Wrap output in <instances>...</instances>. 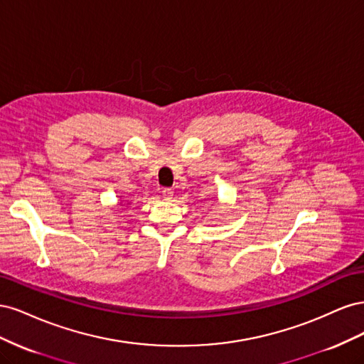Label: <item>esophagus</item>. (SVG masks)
Masks as SVG:
<instances>
[{
	"label": "esophagus",
	"mask_w": 364,
	"mask_h": 364,
	"mask_svg": "<svg viewBox=\"0 0 364 364\" xmlns=\"http://www.w3.org/2000/svg\"><path fill=\"white\" fill-rule=\"evenodd\" d=\"M173 194H174V191H173L171 188H164V190H162L164 200H171V199H173Z\"/></svg>",
	"instance_id": "34e87169"
}]
</instances>
